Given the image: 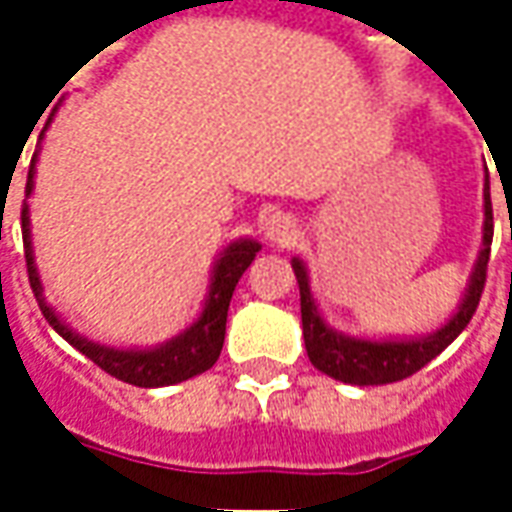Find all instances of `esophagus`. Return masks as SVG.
Here are the masks:
<instances>
[{"label":"esophagus","mask_w":512,"mask_h":512,"mask_svg":"<svg viewBox=\"0 0 512 512\" xmlns=\"http://www.w3.org/2000/svg\"><path fill=\"white\" fill-rule=\"evenodd\" d=\"M296 233H299V230H296V219L287 216V213H270L265 219V239L267 242H273V245H290V242L296 239Z\"/></svg>","instance_id":"obj_1"}]
</instances>
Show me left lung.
<instances>
[{"label":"left lung","instance_id":"8db88e82","mask_svg":"<svg viewBox=\"0 0 512 512\" xmlns=\"http://www.w3.org/2000/svg\"><path fill=\"white\" fill-rule=\"evenodd\" d=\"M490 242H493V205H490V179L484 176V236L479 259L473 267V276L467 282L464 299L459 310L447 319L436 333H427L422 339H356L344 336L339 330L325 325L319 307L310 293V279L302 259H293V273L299 282L302 296V333H305L307 356L316 370L327 373L330 379L344 384H390L402 382L407 376L419 373L424 364L433 362L447 344L453 342L464 327L470 325L479 299H482L484 282H487V262H490Z\"/></svg>","mask_w":512,"mask_h":512}]
</instances>
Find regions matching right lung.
<instances>
[{
	"label": "right lung",
	"instance_id": "1",
	"mask_svg": "<svg viewBox=\"0 0 512 512\" xmlns=\"http://www.w3.org/2000/svg\"><path fill=\"white\" fill-rule=\"evenodd\" d=\"M33 170H36V153L30 159L28 185H25L28 196L30 190H33ZM22 242H25V262H28L30 287H33V296L39 302L42 316L48 319V325L65 342L73 344L82 356H88L96 367H102L105 373L116 376L119 382L136 384V387H168V384H179L185 382V379L199 376V373H205V370H210L216 364L219 353H222V344H225L227 307H230V299H233V290L239 285L242 273L250 267V262L256 259V253L262 250V245L253 242V239H236V242H230L222 250V256L216 259V265H213L205 307H202L199 319L187 327L185 333L173 336L165 344L148 347V350H119V347H108V344L90 342L85 336H79L48 305L45 290H42V279H39V270H36V262H33L28 205L22 207Z\"/></svg>",
	"mask_w": 512,
	"mask_h": 512
}]
</instances>
